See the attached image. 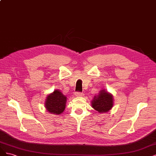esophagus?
Returning <instances> with one entry per match:
<instances>
[{
    "instance_id": "obj_1",
    "label": "esophagus",
    "mask_w": 156,
    "mask_h": 156,
    "mask_svg": "<svg viewBox=\"0 0 156 156\" xmlns=\"http://www.w3.org/2000/svg\"><path fill=\"white\" fill-rule=\"evenodd\" d=\"M75 96L76 97H83V93H80V92H77L76 93V94H75Z\"/></svg>"
}]
</instances>
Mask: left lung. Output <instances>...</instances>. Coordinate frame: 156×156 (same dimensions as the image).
<instances>
[{"instance_id": "left-lung-1", "label": "left lung", "mask_w": 156, "mask_h": 156, "mask_svg": "<svg viewBox=\"0 0 156 156\" xmlns=\"http://www.w3.org/2000/svg\"><path fill=\"white\" fill-rule=\"evenodd\" d=\"M113 96L105 89H102L91 100L92 108L100 113H105L113 106Z\"/></svg>"}]
</instances>
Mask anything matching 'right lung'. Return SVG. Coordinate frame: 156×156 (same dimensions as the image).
<instances>
[{
  "mask_svg": "<svg viewBox=\"0 0 156 156\" xmlns=\"http://www.w3.org/2000/svg\"><path fill=\"white\" fill-rule=\"evenodd\" d=\"M67 98L59 89L54 91L47 95L45 100L44 107L47 111L54 115L62 114L66 106Z\"/></svg>",
  "mask_w": 156,
  "mask_h": 156,
  "instance_id": "1",
  "label": "right lung"
}]
</instances>
